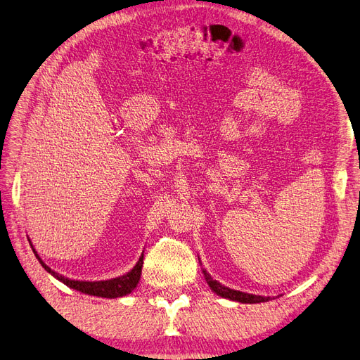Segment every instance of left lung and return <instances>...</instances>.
Masks as SVG:
<instances>
[{
  "label": "left lung",
  "mask_w": 360,
  "mask_h": 360,
  "mask_svg": "<svg viewBox=\"0 0 360 360\" xmlns=\"http://www.w3.org/2000/svg\"><path fill=\"white\" fill-rule=\"evenodd\" d=\"M203 275L206 278L207 281V285H210L214 292L221 296V297H226V299H230V300H236V302H242V304H260V302H268V300L271 299L269 296H256V295H250V293H243V292H238V290H231L229 287H224L219 284L218 281L212 280L211 275L207 274L206 271H203Z\"/></svg>",
  "instance_id": "left-lung-1"
}]
</instances>
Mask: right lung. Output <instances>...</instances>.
<instances>
[{
  "mask_svg": "<svg viewBox=\"0 0 360 360\" xmlns=\"http://www.w3.org/2000/svg\"><path fill=\"white\" fill-rule=\"evenodd\" d=\"M32 247V245H31ZM34 254H36V257L39 259L40 264L43 268L48 271L51 275H53L56 280L63 281L65 285L72 287L77 292H82L85 295H91V296H98V297H121L131 293L133 290L136 288L139 280H141V275H142V266H143V254L139 259V262L136 263L134 268L122 276L118 278H113V280H108V281H75V280H68V278L53 272L49 266H46L41 259L39 257V254L36 252V250L32 248Z\"/></svg>",
  "mask_w": 360,
  "mask_h": 360,
  "instance_id": "add662e5",
  "label": "right lung"
}]
</instances>
